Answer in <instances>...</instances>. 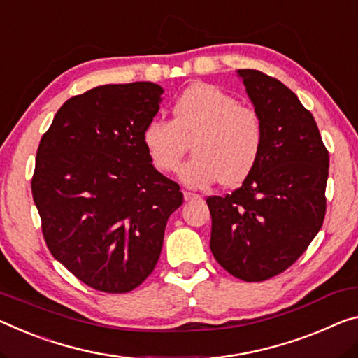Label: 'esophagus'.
Listing matches in <instances>:
<instances>
[{"mask_svg": "<svg viewBox=\"0 0 358 358\" xmlns=\"http://www.w3.org/2000/svg\"><path fill=\"white\" fill-rule=\"evenodd\" d=\"M198 198H201L198 194H192V192H184V200L185 201H194V200H198Z\"/></svg>", "mask_w": 358, "mask_h": 358, "instance_id": "34e87169", "label": "esophagus"}]
</instances>
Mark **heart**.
Listing matches in <instances>:
<instances>
[{"mask_svg": "<svg viewBox=\"0 0 358 358\" xmlns=\"http://www.w3.org/2000/svg\"><path fill=\"white\" fill-rule=\"evenodd\" d=\"M190 144L195 157L180 169L185 185L201 189L221 179L224 185L243 182L262 150L261 115L216 86H190L174 102L173 122L152 120L145 126L144 145L157 169L173 173Z\"/></svg>", "mask_w": 358, "mask_h": 358, "instance_id": "obj_1", "label": "heart"}]
</instances>
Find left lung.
<instances>
[{
	"instance_id": "1",
	"label": "left lung",
	"mask_w": 358,
	"mask_h": 358,
	"mask_svg": "<svg viewBox=\"0 0 358 358\" xmlns=\"http://www.w3.org/2000/svg\"><path fill=\"white\" fill-rule=\"evenodd\" d=\"M259 112L264 144L238 189L208 196L211 251L243 282H264L299 259L327 213L329 157L312 113L282 81L238 70Z\"/></svg>"
}]
</instances>
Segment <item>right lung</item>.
I'll return each mask as SVG.
<instances>
[{"mask_svg":"<svg viewBox=\"0 0 358 358\" xmlns=\"http://www.w3.org/2000/svg\"><path fill=\"white\" fill-rule=\"evenodd\" d=\"M162 92L137 81L70 97L38 145L31 195L48 248L102 293H129L153 272L184 201L144 145Z\"/></svg>","mask_w":358,"mask_h":358,"instance_id":"right-lung-1","label":"right lung"}]
</instances>
